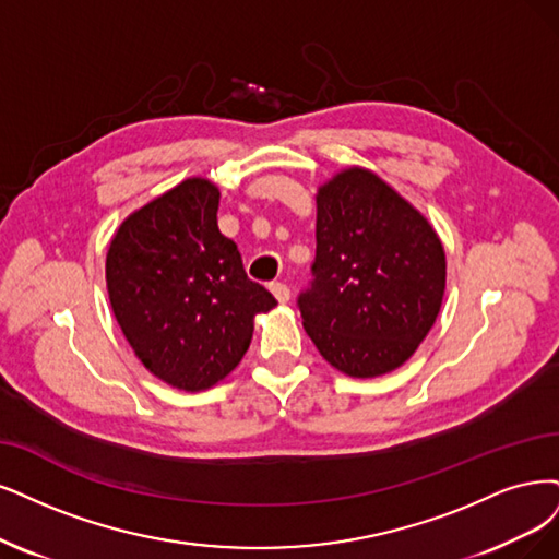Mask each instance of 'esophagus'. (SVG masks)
<instances>
[{
    "label": "esophagus",
    "instance_id": "esophagus-1",
    "mask_svg": "<svg viewBox=\"0 0 559 559\" xmlns=\"http://www.w3.org/2000/svg\"><path fill=\"white\" fill-rule=\"evenodd\" d=\"M272 293H274V297H276L281 304L290 301V287H287L285 283H272Z\"/></svg>",
    "mask_w": 559,
    "mask_h": 559
}]
</instances>
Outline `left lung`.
<instances>
[{
  "mask_svg": "<svg viewBox=\"0 0 559 559\" xmlns=\"http://www.w3.org/2000/svg\"><path fill=\"white\" fill-rule=\"evenodd\" d=\"M316 241L297 306L320 355L353 378L405 364L444 297V248L430 223L378 175L349 168L318 191Z\"/></svg>",
  "mask_w": 559,
  "mask_h": 559,
  "instance_id": "left-lung-1",
  "label": "left lung"
}]
</instances>
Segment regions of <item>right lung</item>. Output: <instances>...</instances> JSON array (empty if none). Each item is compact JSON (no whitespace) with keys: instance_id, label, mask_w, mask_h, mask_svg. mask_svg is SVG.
Masks as SVG:
<instances>
[{"instance_id":"add662e5","label":"right lung","mask_w":559,"mask_h":559,"mask_svg":"<svg viewBox=\"0 0 559 559\" xmlns=\"http://www.w3.org/2000/svg\"><path fill=\"white\" fill-rule=\"evenodd\" d=\"M218 198L212 181H181L121 223L106 260L123 336L144 368L183 391L210 389L235 370L253 318L276 306L221 235Z\"/></svg>"}]
</instances>
